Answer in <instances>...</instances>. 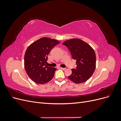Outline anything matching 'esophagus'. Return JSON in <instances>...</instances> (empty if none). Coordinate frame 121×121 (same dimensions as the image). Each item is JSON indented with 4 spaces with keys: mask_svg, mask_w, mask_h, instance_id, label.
I'll list each match as a JSON object with an SVG mask.
<instances>
[{
    "mask_svg": "<svg viewBox=\"0 0 121 121\" xmlns=\"http://www.w3.org/2000/svg\"><path fill=\"white\" fill-rule=\"evenodd\" d=\"M60 69H63V70H65V68H60Z\"/></svg>",
    "mask_w": 121,
    "mask_h": 121,
    "instance_id": "1",
    "label": "esophagus"
}]
</instances>
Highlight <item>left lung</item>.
<instances>
[{
  "mask_svg": "<svg viewBox=\"0 0 121 121\" xmlns=\"http://www.w3.org/2000/svg\"><path fill=\"white\" fill-rule=\"evenodd\" d=\"M70 52L73 59L76 61V69H72L69 79L77 84L82 83L92 75L96 67V55L88 44L78 38L66 40L63 42Z\"/></svg>",
  "mask_w": 121,
  "mask_h": 121,
  "instance_id": "left-lung-1",
  "label": "left lung"
}]
</instances>
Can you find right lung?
Wrapping results in <instances>:
<instances>
[{
    "label": "right lung",
    "mask_w": 121,
    "mask_h": 121,
    "mask_svg": "<svg viewBox=\"0 0 121 121\" xmlns=\"http://www.w3.org/2000/svg\"><path fill=\"white\" fill-rule=\"evenodd\" d=\"M59 43L56 39L43 37L29 46L25 54L24 66L33 81L43 84L53 78L56 69L47 66L46 64L51 50Z\"/></svg>",
    "instance_id": "obj_1"
}]
</instances>
